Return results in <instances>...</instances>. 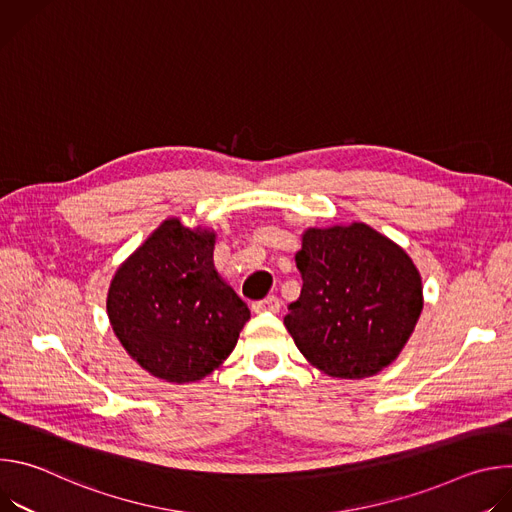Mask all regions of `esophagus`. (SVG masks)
<instances>
[{
  "instance_id": "1",
  "label": "esophagus",
  "mask_w": 512,
  "mask_h": 512,
  "mask_svg": "<svg viewBox=\"0 0 512 512\" xmlns=\"http://www.w3.org/2000/svg\"><path fill=\"white\" fill-rule=\"evenodd\" d=\"M253 312L255 314H263V312L275 314V312H279V300L275 296H267L259 302H253Z\"/></svg>"
}]
</instances>
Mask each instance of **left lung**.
Here are the masks:
<instances>
[{"mask_svg":"<svg viewBox=\"0 0 512 512\" xmlns=\"http://www.w3.org/2000/svg\"><path fill=\"white\" fill-rule=\"evenodd\" d=\"M304 285L283 324L300 352L336 379L373 377L399 356L421 308V277L409 255L377 233L308 229L296 255Z\"/></svg>","mask_w":512,"mask_h":512,"instance_id":"1","label":"left lung"}]
</instances>
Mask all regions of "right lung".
Here are the masks:
<instances>
[{"mask_svg": "<svg viewBox=\"0 0 512 512\" xmlns=\"http://www.w3.org/2000/svg\"><path fill=\"white\" fill-rule=\"evenodd\" d=\"M214 233L164 221L115 273L107 312L141 369L170 383L210 375L235 348L247 304L218 277Z\"/></svg>", "mask_w": 512, "mask_h": 512, "instance_id": "add662e5", "label": "right lung"}]
</instances>
